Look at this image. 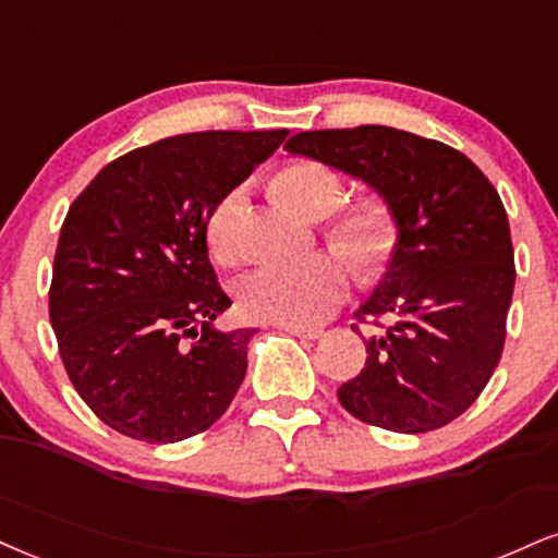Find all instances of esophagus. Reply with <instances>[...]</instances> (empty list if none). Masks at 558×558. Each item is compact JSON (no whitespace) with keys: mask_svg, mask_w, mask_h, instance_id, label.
<instances>
[{"mask_svg":"<svg viewBox=\"0 0 558 558\" xmlns=\"http://www.w3.org/2000/svg\"><path fill=\"white\" fill-rule=\"evenodd\" d=\"M283 330L288 335H293V338H306V340H317L325 335L322 327H296V325H283Z\"/></svg>","mask_w":558,"mask_h":558,"instance_id":"1","label":"esophagus"}]
</instances>
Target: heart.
I'll return each mask as SVG.
<instances>
[{
    "mask_svg": "<svg viewBox=\"0 0 558 558\" xmlns=\"http://www.w3.org/2000/svg\"><path fill=\"white\" fill-rule=\"evenodd\" d=\"M275 197L293 213L319 220L343 199V179L317 160H296L278 171ZM244 194L231 190L215 203L205 220L207 250L231 265L239 257L236 223ZM327 244L343 254L364 278H377L398 252L400 228L392 207L379 197H361L340 210L325 228ZM348 296V270L335 257H314L299 265L259 267L236 283V308L250 322L312 327L325 322Z\"/></svg>",
    "mask_w": 558,
    "mask_h": 558,
    "instance_id": "heart-1",
    "label": "heart"
}]
</instances>
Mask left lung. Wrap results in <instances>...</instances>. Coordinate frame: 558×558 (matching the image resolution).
<instances>
[{"mask_svg":"<svg viewBox=\"0 0 558 558\" xmlns=\"http://www.w3.org/2000/svg\"><path fill=\"white\" fill-rule=\"evenodd\" d=\"M286 150L364 181L400 228L385 278L355 312L381 330L364 338L366 366L338 389L340 405L387 432L447 426L505 348L514 250L492 181L454 147L379 124L299 132Z\"/></svg>","mask_w":558,"mask_h":558,"instance_id":"obj_1","label":"left lung"}]
</instances>
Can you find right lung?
<instances>
[{
    "instance_id": "obj_1",
    "label": "right lung",
    "mask_w": 558,
    "mask_h": 558,
    "mask_svg": "<svg viewBox=\"0 0 558 558\" xmlns=\"http://www.w3.org/2000/svg\"><path fill=\"white\" fill-rule=\"evenodd\" d=\"M288 130L192 132L111 160L70 205L49 291L66 374L119 434L171 445L210 428L246 374L250 330L207 257L205 220Z\"/></svg>"
}]
</instances>
